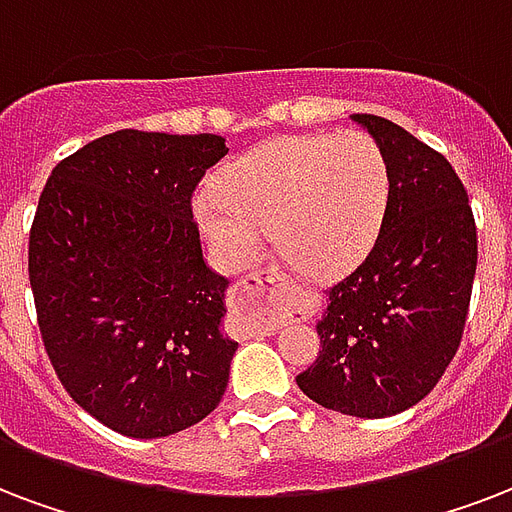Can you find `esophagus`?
<instances>
[{
	"label": "esophagus",
	"mask_w": 512,
	"mask_h": 512,
	"mask_svg": "<svg viewBox=\"0 0 512 512\" xmlns=\"http://www.w3.org/2000/svg\"><path fill=\"white\" fill-rule=\"evenodd\" d=\"M284 284H290V279L284 276L279 268H257V271L241 276L236 282V298L239 300H271L276 298V292L282 290Z\"/></svg>",
	"instance_id": "34e87169"
}]
</instances>
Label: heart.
Returning a JSON list of instances; mask_svg holds the SVG:
<instances>
[{
	"label": "heart",
	"instance_id": "b5f03b06",
	"mask_svg": "<svg viewBox=\"0 0 512 512\" xmlns=\"http://www.w3.org/2000/svg\"><path fill=\"white\" fill-rule=\"evenodd\" d=\"M392 174L368 134L284 136L241 155L204 190L195 214L214 252L233 268L252 263L265 230L298 271L330 276L376 241Z\"/></svg>",
	"mask_w": 512,
	"mask_h": 512
}]
</instances>
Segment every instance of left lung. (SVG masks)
Here are the masks:
<instances>
[{"label":"left lung","instance_id":"1","mask_svg":"<svg viewBox=\"0 0 512 512\" xmlns=\"http://www.w3.org/2000/svg\"><path fill=\"white\" fill-rule=\"evenodd\" d=\"M354 120L389 161V206L365 260L327 287L322 349L295 381L330 411L384 419L424 400L454 360L478 230L462 179L438 150L386 117Z\"/></svg>","mask_w":512,"mask_h":512}]
</instances>
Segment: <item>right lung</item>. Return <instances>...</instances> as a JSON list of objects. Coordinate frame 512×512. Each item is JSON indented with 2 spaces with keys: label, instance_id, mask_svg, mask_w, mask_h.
I'll use <instances>...</instances> for the list:
<instances>
[{
  "label": "right lung",
  "instance_id": "right-lung-1",
  "mask_svg": "<svg viewBox=\"0 0 512 512\" xmlns=\"http://www.w3.org/2000/svg\"><path fill=\"white\" fill-rule=\"evenodd\" d=\"M217 134L115 131L58 163L29 233L50 365L74 403L128 438H166L220 405L239 343L228 279L204 260L193 193Z\"/></svg>",
  "mask_w": 512,
  "mask_h": 512
}]
</instances>
